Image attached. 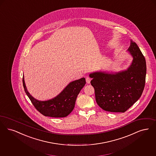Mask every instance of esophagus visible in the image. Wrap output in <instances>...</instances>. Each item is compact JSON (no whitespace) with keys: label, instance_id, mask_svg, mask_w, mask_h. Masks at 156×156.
Segmentation results:
<instances>
[{"label":"esophagus","instance_id":"obj_1","mask_svg":"<svg viewBox=\"0 0 156 156\" xmlns=\"http://www.w3.org/2000/svg\"><path fill=\"white\" fill-rule=\"evenodd\" d=\"M90 80H90V78H89V77H87V76L86 77V82H87V84H89V83H90Z\"/></svg>","mask_w":156,"mask_h":156}]
</instances>
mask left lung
<instances>
[{
	"mask_svg": "<svg viewBox=\"0 0 156 156\" xmlns=\"http://www.w3.org/2000/svg\"><path fill=\"white\" fill-rule=\"evenodd\" d=\"M126 51L133 59L126 69L119 72L99 70L89 74L96 101L107 112H124L137 101L144 91L145 58L135 42H131Z\"/></svg>",
	"mask_w": 156,
	"mask_h": 156,
	"instance_id": "left-lung-1",
	"label": "left lung"
}]
</instances>
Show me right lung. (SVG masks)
Listing matches in <instances>:
<instances>
[{
    "label": "right lung",
    "instance_id": "obj_1",
    "mask_svg": "<svg viewBox=\"0 0 156 156\" xmlns=\"http://www.w3.org/2000/svg\"><path fill=\"white\" fill-rule=\"evenodd\" d=\"M23 83L25 93L39 112L44 116L60 118L66 117L72 112L76 98L85 86L86 81L85 78H81L72 81L56 97L44 101L37 100L30 94L26 87L24 76Z\"/></svg>",
    "mask_w": 156,
    "mask_h": 156
}]
</instances>
